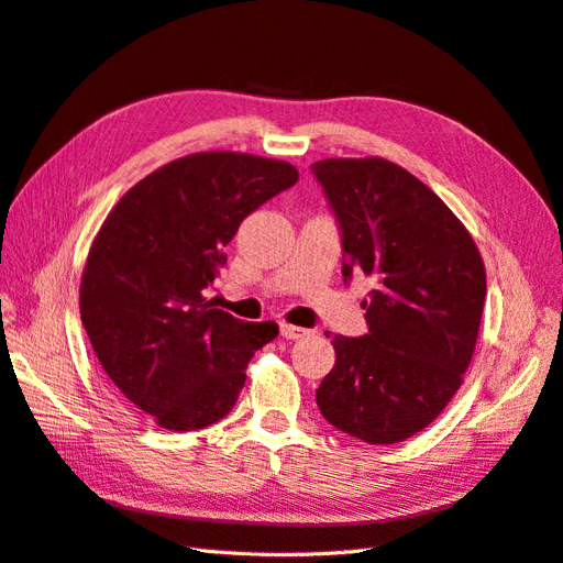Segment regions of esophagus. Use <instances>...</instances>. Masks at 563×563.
<instances>
[{
	"mask_svg": "<svg viewBox=\"0 0 563 563\" xmlns=\"http://www.w3.org/2000/svg\"><path fill=\"white\" fill-rule=\"evenodd\" d=\"M279 331L286 340H298L302 335H308V329H300V327H291V323H279Z\"/></svg>",
	"mask_w": 563,
	"mask_h": 563,
	"instance_id": "1",
	"label": "esophagus"
}]
</instances>
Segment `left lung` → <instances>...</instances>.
<instances>
[{"instance_id":"obj_1","label":"left lung","mask_w":563,"mask_h":563,"mask_svg":"<svg viewBox=\"0 0 563 563\" xmlns=\"http://www.w3.org/2000/svg\"><path fill=\"white\" fill-rule=\"evenodd\" d=\"M312 174L338 220L345 282L362 272L373 279L368 333L331 338L335 366L317 406L340 432L399 444L463 383L486 300L484 261L465 225L406 168L321 159Z\"/></svg>"}]
</instances>
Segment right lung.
Wrapping results in <instances>:
<instances>
[{
  "mask_svg": "<svg viewBox=\"0 0 563 563\" xmlns=\"http://www.w3.org/2000/svg\"><path fill=\"white\" fill-rule=\"evenodd\" d=\"M296 166L199 152L157 168L119 199L91 244L79 312L122 397L164 430L225 418L275 321L213 308L209 288L242 220L296 185Z\"/></svg>",
  "mask_w": 563,
  "mask_h": 563,
  "instance_id": "1",
  "label": "right lung"
}]
</instances>
